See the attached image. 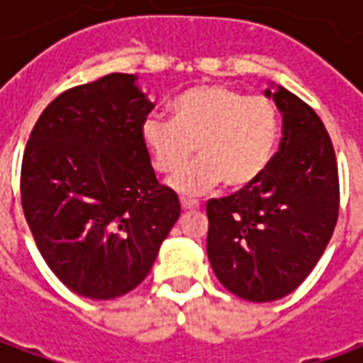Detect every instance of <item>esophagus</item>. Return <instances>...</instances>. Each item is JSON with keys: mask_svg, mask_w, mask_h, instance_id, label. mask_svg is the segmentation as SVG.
<instances>
[{"mask_svg": "<svg viewBox=\"0 0 363 363\" xmlns=\"http://www.w3.org/2000/svg\"><path fill=\"white\" fill-rule=\"evenodd\" d=\"M198 202L196 200H190V198H181V208L184 212H189V210H196L198 208Z\"/></svg>", "mask_w": 363, "mask_h": 363, "instance_id": "1", "label": "esophagus"}]
</instances>
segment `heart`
Segmentation results:
<instances>
[{
	"mask_svg": "<svg viewBox=\"0 0 363 363\" xmlns=\"http://www.w3.org/2000/svg\"><path fill=\"white\" fill-rule=\"evenodd\" d=\"M171 116L143 120L142 142L161 174L182 171L196 147L200 159L173 181V189L184 196L202 194L221 181L229 190L247 189L272 161L280 122L267 96L202 85L177 96Z\"/></svg>",
	"mask_w": 363,
	"mask_h": 363,
	"instance_id": "obj_1",
	"label": "heart"
}]
</instances>
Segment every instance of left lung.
Returning a JSON list of instances; mask_svg holds the SVG:
<instances>
[{
	"label": "left lung",
	"mask_w": 363,
	"mask_h": 363,
	"mask_svg": "<svg viewBox=\"0 0 363 363\" xmlns=\"http://www.w3.org/2000/svg\"><path fill=\"white\" fill-rule=\"evenodd\" d=\"M267 96L281 112L280 150L255 184L206 204L213 272L257 303L288 296L311 274L340 204L335 147L317 112L284 87Z\"/></svg>",
	"instance_id": "left-lung-1"
}]
</instances>
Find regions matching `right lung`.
<instances>
[{
	"label": "right lung",
	"mask_w": 363,
	"mask_h": 363,
	"mask_svg": "<svg viewBox=\"0 0 363 363\" xmlns=\"http://www.w3.org/2000/svg\"><path fill=\"white\" fill-rule=\"evenodd\" d=\"M135 79L111 74L64 91L23 153L21 202L36 247L67 288L91 299L142 284L181 216L143 147L155 104Z\"/></svg>",
	"instance_id": "add662e5"
}]
</instances>
